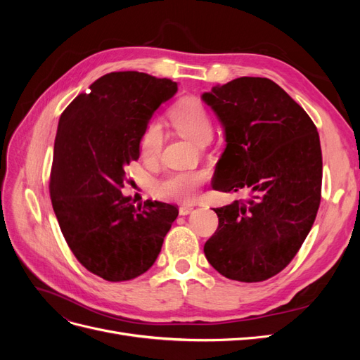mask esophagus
Returning <instances> with one entry per match:
<instances>
[{"instance_id": "esophagus-1", "label": "esophagus", "mask_w": 360, "mask_h": 360, "mask_svg": "<svg viewBox=\"0 0 360 360\" xmlns=\"http://www.w3.org/2000/svg\"><path fill=\"white\" fill-rule=\"evenodd\" d=\"M179 212H180L181 216H186V214H189V213L193 212V207H192V205H181L180 209H179Z\"/></svg>"}]
</instances>
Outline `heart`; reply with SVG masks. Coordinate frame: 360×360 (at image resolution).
<instances>
[{
  "instance_id": "obj_1",
  "label": "heart",
  "mask_w": 360,
  "mask_h": 360,
  "mask_svg": "<svg viewBox=\"0 0 360 360\" xmlns=\"http://www.w3.org/2000/svg\"><path fill=\"white\" fill-rule=\"evenodd\" d=\"M169 120L177 132L193 144L209 141L212 136V122L205 108L195 99H183L169 111ZM162 126L151 122L139 139L141 156L147 160L155 159L162 147ZM207 180L205 171H179L156 184V195L168 201L192 202L198 198L200 189Z\"/></svg>"
}]
</instances>
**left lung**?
I'll use <instances>...</instances> for the list:
<instances>
[{
    "label": "left lung",
    "mask_w": 360,
    "mask_h": 360,
    "mask_svg": "<svg viewBox=\"0 0 360 360\" xmlns=\"http://www.w3.org/2000/svg\"><path fill=\"white\" fill-rule=\"evenodd\" d=\"M224 129L216 191L249 198L214 209L209 263L228 279L266 281L297 254L317 216L323 160L317 127L303 108L267 78L243 76L201 96Z\"/></svg>",
    "instance_id": "8db88e82"
}]
</instances>
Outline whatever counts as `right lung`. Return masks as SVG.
Returning a JSON list of instances; mask_svg holds the SVG:
<instances>
[{"instance_id": "1", "label": "right lung", "mask_w": 360, "mask_h": 360, "mask_svg": "<svg viewBox=\"0 0 360 360\" xmlns=\"http://www.w3.org/2000/svg\"><path fill=\"white\" fill-rule=\"evenodd\" d=\"M60 117L53 144L51 200L61 233L79 263L106 281L134 279L156 261L177 219L176 207L124 197L126 167L139 139L179 84L139 72L94 81Z\"/></svg>"}]
</instances>
